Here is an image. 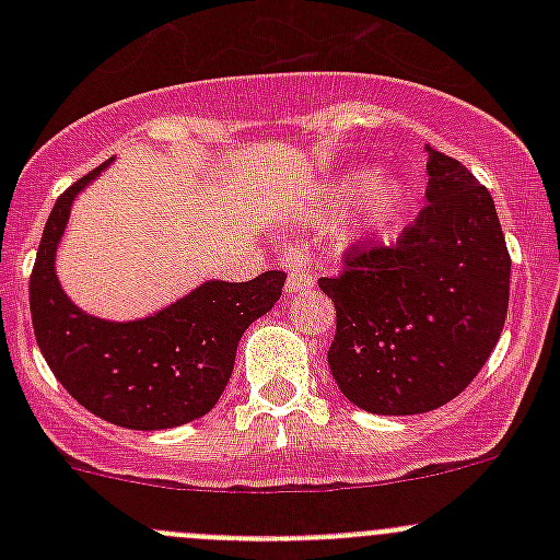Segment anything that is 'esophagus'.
<instances>
[{
	"instance_id": "34e87169",
	"label": "esophagus",
	"mask_w": 560,
	"mask_h": 560,
	"mask_svg": "<svg viewBox=\"0 0 560 560\" xmlns=\"http://www.w3.org/2000/svg\"><path fill=\"white\" fill-rule=\"evenodd\" d=\"M281 265L287 268V292L295 295V292H306L314 287L312 270L306 268V254L298 252V248H287Z\"/></svg>"
}]
</instances>
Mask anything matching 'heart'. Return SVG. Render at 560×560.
<instances>
[{
    "label": "heart",
    "mask_w": 560,
    "mask_h": 560,
    "mask_svg": "<svg viewBox=\"0 0 560 560\" xmlns=\"http://www.w3.org/2000/svg\"><path fill=\"white\" fill-rule=\"evenodd\" d=\"M406 184L400 178H387L374 167H349L325 186V202L322 213H347L352 208L369 202L371 219L376 228H387L400 217L406 206Z\"/></svg>",
    "instance_id": "b5f03b06"
}]
</instances>
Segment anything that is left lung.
Here are the masks:
<instances>
[{
  "mask_svg": "<svg viewBox=\"0 0 560 560\" xmlns=\"http://www.w3.org/2000/svg\"><path fill=\"white\" fill-rule=\"evenodd\" d=\"M428 151L420 217L393 248H352L347 270L319 279L336 306L327 365L371 415L450 404L495 349L510 306V252L495 202L447 154Z\"/></svg>",
  "mask_w": 560,
  "mask_h": 560,
  "instance_id": "obj_1",
  "label": "left lung"
}]
</instances>
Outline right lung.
Wrapping results in <instances>:
<instances>
[{
  "label": "right lung",
  "instance_id": "obj_1",
  "mask_svg": "<svg viewBox=\"0 0 560 560\" xmlns=\"http://www.w3.org/2000/svg\"><path fill=\"white\" fill-rule=\"evenodd\" d=\"M83 175L56 200L30 281L32 325L56 380L100 420L129 431H165L200 420L233 376L246 327L281 298L287 276L252 281L208 279L138 319H103L70 301L56 276V254L75 197L110 167Z\"/></svg>",
  "mask_w": 560,
  "mask_h": 560
}]
</instances>
